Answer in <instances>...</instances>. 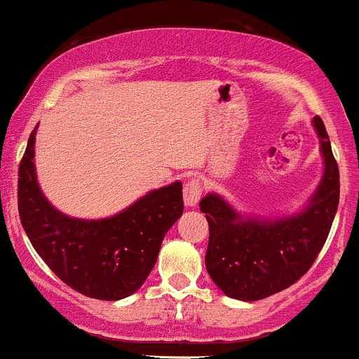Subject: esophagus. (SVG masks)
<instances>
[{"label": "esophagus", "instance_id": "esophagus-1", "mask_svg": "<svg viewBox=\"0 0 359 359\" xmlns=\"http://www.w3.org/2000/svg\"><path fill=\"white\" fill-rule=\"evenodd\" d=\"M203 194V186L198 179L187 180V184L184 186V201L187 206H196L198 205L199 198Z\"/></svg>", "mask_w": 359, "mask_h": 359}]
</instances>
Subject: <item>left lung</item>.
Here are the masks:
<instances>
[{
	"label": "left lung",
	"instance_id": "left-lung-1",
	"mask_svg": "<svg viewBox=\"0 0 359 359\" xmlns=\"http://www.w3.org/2000/svg\"><path fill=\"white\" fill-rule=\"evenodd\" d=\"M325 170L309 205L287 218H243L217 194L201 199L210 225L205 263L225 296L258 301L296 284L329 237L339 206V167L322 118H313Z\"/></svg>",
	"mask_w": 359,
	"mask_h": 359
}]
</instances>
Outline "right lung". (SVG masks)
Masks as SVG:
<instances>
[{
	"mask_svg": "<svg viewBox=\"0 0 359 359\" xmlns=\"http://www.w3.org/2000/svg\"><path fill=\"white\" fill-rule=\"evenodd\" d=\"M34 141L36 130L18 167V215L30 244L60 280L84 296L116 301L134 294L153 270L165 233L182 215V182L148 192L111 218H72L39 189Z\"/></svg>",
	"mask_w": 359,
	"mask_h": 359,
	"instance_id": "1",
	"label": "right lung"
}]
</instances>
